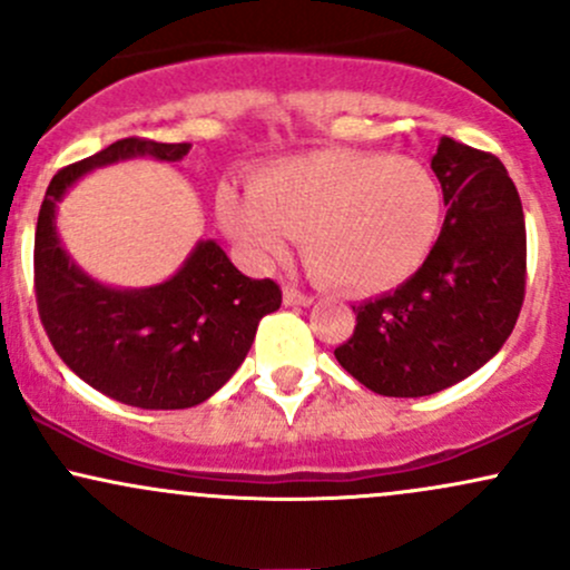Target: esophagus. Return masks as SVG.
Instances as JSON below:
<instances>
[{
  "label": "esophagus",
  "mask_w": 570,
  "mask_h": 570,
  "mask_svg": "<svg viewBox=\"0 0 570 570\" xmlns=\"http://www.w3.org/2000/svg\"><path fill=\"white\" fill-rule=\"evenodd\" d=\"M313 303L311 294H303L299 289H294V286H286L284 289V305H303L307 307Z\"/></svg>",
  "instance_id": "esophagus-1"
}]
</instances>
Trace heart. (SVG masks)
<instances>
[{
  "mask_svg": "<svg viewBox=\"0 0 570 570\" xmlns=\"http://www.w3.org/2000/svg\"><path fill=\"white\" fill-rule=\"evenodd\" d=\"M442 187L415 158L322 149L273 160L248 193L225 187L217 212L252 263L271 265L303 233V254L332 289L375 294L399 286L434 248Z\"/></svg>",
  "mask_w": 570,
  "mask_h": 570,
  "instance_id": "1",
  "label": "heart"
}]
</instances>
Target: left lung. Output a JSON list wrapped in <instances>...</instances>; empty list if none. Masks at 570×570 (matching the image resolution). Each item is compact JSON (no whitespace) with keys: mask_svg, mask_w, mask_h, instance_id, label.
<instances>
[{"mask_svg":"<svg viewBox=\"0 0 570 570\" xmlns=\"http://www.w3.org/2000/svg\"><path fill=\"white\" fill-rule=\"evenodd\" d=\"M444 225L426 263L356 311L340 367L383 396H429L488 364L525 297V217L495 155L442 136L431 158Z\"/></svg>","mask_w":570,"mask_h":570,"instance_id":"left-lung-1","label":"left lung"}]
</instances>
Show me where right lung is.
<instances>
[{"label":"right lung","mask_w":570,"mask_h":570,"mask_svg":"<svg viewBox=\"0 0 570 570\" xmlns=\"http://www.w3.org/2000/svg\"><path fill=\"white\" fill-rule=\"evenodd\" d=\"M189 144L120 139L61 168L45 193L35 235V289L45 332L90 389L141 410L206 402L244 364L259 318L281 307L276 281H254L217 240H198L163 284L117 289L82 271L61 244L58 200L94 168L120 160L179 163Z\"/></svg>","instance_id":"1"}]
</instances>
